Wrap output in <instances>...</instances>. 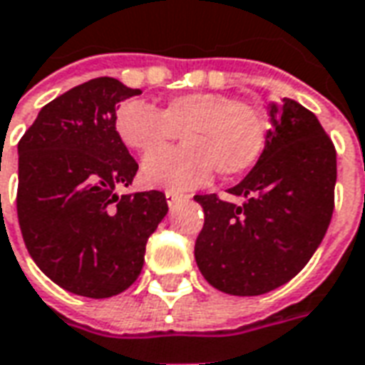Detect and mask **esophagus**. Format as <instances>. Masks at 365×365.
Segmentation results:
<instances>
[{
    "mask_svg": "<svg viewBox=\"0 0 365 365\" xmlns=\"http://www.w3.org/2000/svg\"><path fill=\"white\" fill-rule=\"evenodd\" d=\"M165 196H167V202L169 204H175L177 200L187 198V195H180V192H175V190H167V192H165Z\"/></svg>",
    "mask_w": 365,
    "mask_h": 365,
    "instance_id": "obj_1",
    "label": "esophagus"
}]
</instances>
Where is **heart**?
Returning <instances> with one entry per match:
<instances>
[{
    "label": "heart",
    "instance_id": "heart-1",
    "mask_svg": "<svg viewBox=\"0 0 365 365\" xmlns=\"http://www.w3.org/2000/svg\"><path fill=\"white\" fill-rule=\"evenodd\" d=\"M121 143L149 155L141 165L147 187L188 190L210 182L214 170L230 180L259 161L267 123L259 108L220 92L170 98L161 110L143 100H125L115 110ZM180 135L185 147L159 152Z\"/></svg>",
    "mask_w": 365,
    "mask_h": 365
}]
</instances>
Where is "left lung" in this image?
Returning <instances> with one entry per match:
<instances>
[{
    "label": "left lung",
    "instance_id": "8db88e82",
    "mask_svg": "<svg viewBox=\"0 0 365 365\" xmlns=\"http://www.w3.org/2000/svg\"><path fill=\"white\" fill-rule=\"evenodd\" d=\"M265 149L228 190L242 202L196 195L204 226L195 257L204 279L237 297L269 293L299 273L334 212L336 149L317 115L291 98L271 104Z\"/></svg>",
    "mask_w": 365,
    "mask_h": 365
}]
</instances>
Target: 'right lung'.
Segmentation results:
<instances>
[{"mask_svg":"<svg viewBox=\"0 0 365 365\" xmlns=\"http://www.w3.org/2000/svg\"><path fill=\"white\" fill-rule=\"evenodd\" d=\"M141 94L102 76L38 112L19 151L17 218L38 269L66 291L108 299L141 273L169 210L161 190L118 195L139 165L115 133V106Z\"/></svg>","mask_w":365,"mask_h":365,"instance_id":"add662e5","label":"right lung"}]
</instances>
